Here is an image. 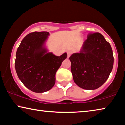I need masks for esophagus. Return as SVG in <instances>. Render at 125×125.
Segmentation results:
<instances>
[{
    "label": "esophagus",
    "instance_id": "1",
    "mask_svg": "<svg viewBox=\"0 0 125 125\" xmlns=\"http://www.w3.org/2000/svg\"><path fill=\"white\" fill-rule=\"evenodd\" d=\"M67 58H69L71 54V52L70 51H67Z\"/></svg>",
    "mask_w": 125,
    "mask_h": 125
}]
</instances>
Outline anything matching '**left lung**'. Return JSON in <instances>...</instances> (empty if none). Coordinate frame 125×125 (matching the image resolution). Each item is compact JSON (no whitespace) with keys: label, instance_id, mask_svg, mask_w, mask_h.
Listing matches in <instances>:
<instances>
[{"label":"left lung","instance_id":"obj_1","mask_svg":"<svg viewBox=\"0 0 125 125\" xmlns=\"http://www.w3.org/2000/svg\"><path fill=\"white\" fill-rule=\"evenodd\" d=\"M79 53L69 58L76 85L95 90L107 81L113 69L114 57L110 44L99 32L90 33Z\"/></svg>","mask_w":125,"mask_h":125}]
</instances>
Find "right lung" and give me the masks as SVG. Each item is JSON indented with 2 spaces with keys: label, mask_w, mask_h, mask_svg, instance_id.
Masks as SVG:
<instances>
[{
  "label": "right lung",
  "mask_w": 125,
  "mask_h": 125,
  "mask_svg": "<svg viewBox=\"0 0 125 125\" xmlns=\"http://www.w3.org/2000/svg\"><path fill=\"white\" fill-rule=\"evenodd\" d=\"M49 33L34 32L25 36L18 47L15 62L18 78L27 88L35 93L52 89L56 71L67 58V53L57 56L43 47Z\"/></svg>",
  "instance_id": "1"
}]
</instances>
